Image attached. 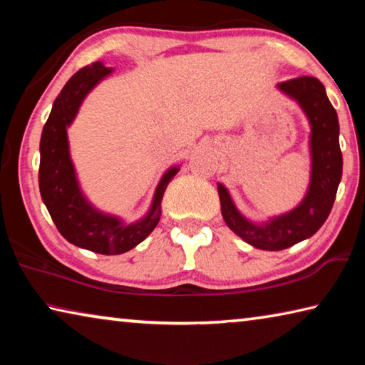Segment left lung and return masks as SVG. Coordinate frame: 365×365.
Wrapping results in <instances>:
<instances>
[{"instance_id": "left-lung-1", "label": "left lung", "mask_w": 365, "mask_h": 365, "mask_svg": "<svg viewBox=\"0 0 365 365\" xmlns=\"http://www.w3.org/2000/svg\"><path fill=\"white\" fill-rule=\"evenodd\" d=\"M277 86L298 101L311 123L309 145L312 168L304 200L293 211L269 219L262 225H256L240 214L224 185H217L222 215L228 228L246 243L265 251L289 248L312 237L324 225L335 202L343 172L338 115L327 98L322 82L316 77H298Z\"/></svg>"}]
</instances>
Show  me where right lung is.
<instances>
[{"mask_svg":"<svg viewBox=\"0 0 365 365\" xmlns=\"http://www.w3.org/2000/svg\"><path fill=\"white\" fill-rule=\"evenodd\" d=\"M110 72V67L98 61L73 73L54 100L40 140L38 185L54 225L67 242L98 255H122L143 242L158 225L164 191L178 172V168L165 172L154 193L151 209L135 224H123L119 217L100 212L80 191L71 160L67 127L76 119L83 98Z\"/></svg>","mask_w":365,"mask_h":365,"instance_id":"obj_1","label":"right lung"}]
</instances>
